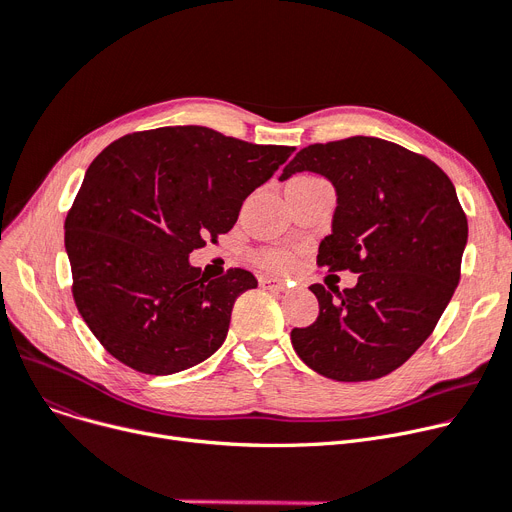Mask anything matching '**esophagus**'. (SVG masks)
Here are the masks:
<instances>
[{
  "instance_id": "1",
  "label": "esophagus",
  "mask_w": 512,
  "mask_h": 512,
  "mask_svg": "<svg viewBox=\"0 0 512 512\" xmlns=\"http://www.w3.org/2000/svg\"><path fill=\"white\" fill-rule=\"evenodd\" d=\"M258 283H260L262 287H268V289H273V291H279V293H285V291H287V283H285V281H281V279H270V277H260V279H258Z\"/></svg>"
}]
</instances>
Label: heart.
Returning a JSON list of instances; mask_svg holds the SVG:
<instances>
[{
    "label": "heart",
    "instance_id": "heart-1",
    "mask_svg": "<svg viewBox=\"0 0 512 512\" xmlns=\"http://www.w3.org/2000/svg\"><path fill=\"white\" fill-rule=\"evenodd\" d=\"M256 262L270 268V270H277V273H281V270H287L293 262V254L287 252V250H260L256 254Z\"/></svg>",
    "mask_w": 512,
    "mask_h": 512
}]
</instances>
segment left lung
Masks as SVG:
<instances>
[{
    "mask_svg": "<svg viewBox=\"0 0 512 512\" xmlns=\"http://www.w3.org/2000/svg\"><path fill=\"white\" fill-rule=\"evenodd\" d=\"M297 171L320 173L337 190L318 266L359 277L343 291L310 287L320 312L291 330L293 349L326 378H382L432 335L459 285L467 217L455 186L428 157L370 136L302 148L281 182Z\"/></svg>",
    "mask_w": 512,
    "mask_h": 512,
    "instance_id": "left-lung-1",
    "label": "left lung"
}]
</instances>
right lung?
Wrapping results in <instances>:
<instances>
[{
  "mask_svg": "<svg viewBox=\"0 0 512 512\" xmlns=\"http://www.w3.org/2000/svg\"><path fill=\"white\" fill-rule=\"evenodd\" d=\"M293 150L171 126L122 136L90 163L66 252L76 308L117 362L167 376L223 345L235 299L258 281L244 268L208 279L188 256L235 225Z\"/></svg>",
  "mask_w": 512,
  "mask_h": 512,
  "instance_id": "1",
  "label": "right lung"
}]
</instances>
